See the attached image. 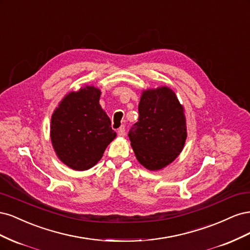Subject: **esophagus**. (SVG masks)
<instances>
[{
	"label": "esophagus",
	"instance_id": "esophagus-1",
	"mask_svg": "<svg viewBox=\"0 0 250 250\" xmlns=\"http://www.w3.org/2000/svg\"><path fill=\"white\" fill-rule=\"evenodd\" d=\"M125 127L124 126H121L119 129H118V134L120 135V137H124L125 135Z\"/></svg>",
	"mask_w": 250,
	"mask_h": 250
}]
</instances>
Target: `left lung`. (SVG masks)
Instances as JSON below:
<instances>
[{
    "instance_id": "1",
    "label": "left lung",
    "mask_w": 250,
    "mask_h": 250,
    "mask_svg": "<svg viewBox=\"0 0 250 250\" xmlns=\"http://www.w3.org/2000/svg\"><path fill=\"white\" fill-rule=\"evenodd\" d=\"M128 137L138 161L148 170H160L172 163L187 139L184 108L169 87L144 92L139 120Z\"/></svg>"
}]
</instances>
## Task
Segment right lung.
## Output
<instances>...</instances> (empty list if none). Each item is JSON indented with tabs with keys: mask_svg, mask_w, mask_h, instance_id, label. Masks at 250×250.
I'll return each mask as SVG.
<instances>
[{
	"mask_svg": "<svg viewBox=\"0 0 250 250\" xmlns=\"http://www.w3.org/2000/svg\"><path fill=\"white\" fill-rule=\"evenodd\" d=\"M100 90L85 86L63 98L51 120V140L59 160L84 171L101 160L116 138L110 119L99 104Z\"/></svg>",
	"mask_w": 250,
	"mask_h": 250,
	"instance_id": "obj_1",
	"label": "right lung"
}]
</instances>
